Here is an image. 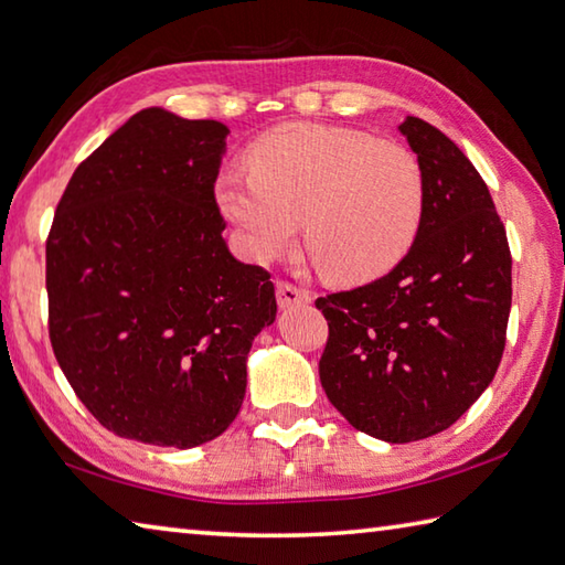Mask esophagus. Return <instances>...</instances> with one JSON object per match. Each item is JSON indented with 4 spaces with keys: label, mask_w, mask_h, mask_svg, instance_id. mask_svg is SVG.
Instances as JSON below:
<instances>
[{
    "label": "esophagus",
    "mask_w": 565,
    "mask_h": 565,
    "mask_svg": "<svg viewBox=\"0 0 565 565\" xmlns=\"http://www.w3.org/2000/svg\"><path fill=\"white\" fill-rule=\"evenodd\" d=\"M275 295H278V305L280 307H295V305H310L312 295L302 290V287H295L292 282L280 280L275 285Z\"/></svg>",
    "instance_id": "1"
}]
</instances>
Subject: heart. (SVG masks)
I'll return each mask as SVG.
<instances>
[{
    "instance_id": "b5f03b06",
    "label": "heart",
    "mask_w": 565,
    "mask_h": 565,
    "mask_svg": "<svg viewBox=\"0 0 565 565\" xmlns=\"http://www.w3.org/2000/svg\"><path fill=\"white\" fill-rule=\"evenodd\" d=\"M250 172H221L216 206L241 250L268 263L297 236L324 280L366 285L406 258L425 211L420 159L351 127L292 122L248 150Z\"/></svg>"
}]
</instances>
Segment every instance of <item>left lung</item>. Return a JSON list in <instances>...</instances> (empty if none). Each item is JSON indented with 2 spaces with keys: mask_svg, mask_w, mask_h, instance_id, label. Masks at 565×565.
I'll return each instance as SVG.
<instances>
[{
  "mask_svg": "<svg viewBox=\"0 0 565 565\" xmlns=\"http://www.w3.org/2000/svg\"><path fill=\"white\" fill-rule=\"evenodd\" d=\"M401 135L425 174L418 236L396 268L317 297L329 324L319 381L356 430L430 438L492 383L512 310V253L480 172L438 127L408 115Z\"/></svg>",
  "mask_w": 565,
  "mask_h": 565,
  "instance_id": "8db88e82",
  "label": "left lung"
}]
</instances>
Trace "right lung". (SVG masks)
<instances>
[{
	"instance_id": "1",
	"label": "right lung",
	"mask_w": 565,
	"mask_h": 565,
	"mask_svg": "<svg viewBox=\"0 0 565 565\" xmlns=\"http://www.w3.org/2000/svg\"><path fill=\"white\" fill-rule=\"evenodd\" d=\"M228 127L132 115L78 164L46 241L49 337L81 403L120 438L196 448L246 396L275 322L270 273L231 255L214 184Z\"/></svg>"
}]
</instances>
